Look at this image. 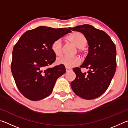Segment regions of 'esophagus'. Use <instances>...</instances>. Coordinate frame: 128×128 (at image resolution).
<instances>
[{"mask_svg": "<svg viewBox=\"0 0 128 128\" xmlns=\"http://www.w3.org/2000/svg\"><path fill=\"white\" fill-rule=\"evenodd\" d=\"M72 69H70V68H66V72H68L69 71H71Z\"/></svg>", "mask_w": 128, "mask_h": 128, "instance_id": "1", "label": "esophagus"}]
</instances>
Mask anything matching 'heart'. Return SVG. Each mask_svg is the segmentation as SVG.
Masks as SVG:
<instances>
[{
	"label": "heart",
	"instance_id": "b5f03b06",
	"mask_svg": "<svg viewBox=\"0 0 128 128\" xmlns=\"http://www.w3.org/2000/svg\"><path fill=\"white\" fill-rule=\"evenodd\" d=\"M68 40L78 48L82 49L88 44V40L83 34L76 32L68 36ZM51 48L56 56H61L63 51V45L62 39H58L52 43ZM58 64L62 65L68 68L77 66L80 62L78 57H67L64 56L56 60Z\"/></svg>",
	"mask_w": 128,
	"mask_h": 128
}]
</instances>
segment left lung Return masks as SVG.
<instances>
[{
  "instance_id": "left-lung-1",
  "label": "left lung",
  "mask_w": 128,
  "mask_h": 128,
  "mask_svg": "<svg viewBox=\"0 0 128 128\" xmlns=\"http://www.w3.org/2000/svg\"><path fill=\"white\" fill-rule=\"evenodd\" d=\"M86 36L88 52L80 68H88L82 73L80 68L73 69L76 77L70 85L76 94L85 99L98 98L109 87L116 69L115 44L108 34L88 24L70 28Z\"/></svg>"
}]
</instances>
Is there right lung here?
Returning <instances> with one entry per match:
<instances>
[{
	"mask_svg": "<svg viewBox=\"0 0 128 128\" xmlns=\"http://www.w3.org/2000/svg\"><path fill=\"white\" fill-rule=\"evenodd\" d=\"M70 32V28L41 26L26 32L14 45L11 71L17 88L26 98L40 100L52 92L56 80L66 70L62 65L48 68L56 60L52 44Z\"/></svg>",
	"mask_w": 128,
	"mask_h": 128,
	"instance_id": "right-lung-1",
	"label": "right lung"
}]
</instances>
